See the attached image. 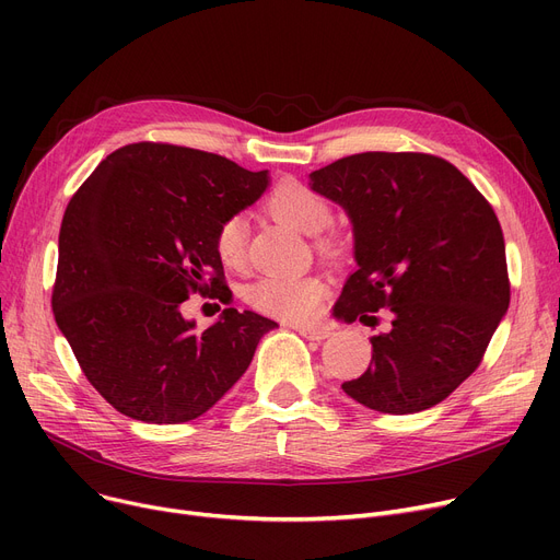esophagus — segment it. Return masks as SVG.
I'll return each instance as SVG.
<instances>
[{"mask_svg":"<svg viewBox=\"0 0 560 560\" xmlns=\"http://www.w3.org/2000/svg\"><path fill=\"white\" fill-rule=\"evenodd\" d=\"M298 329V334L300 336H304L306 340H325V338H329V329L327 327H311V325H298L295 327Z\"/></svg>","mask_w":560,"mask_h":560,"instance_id":"esophagus-1","label":"esophagus"}]
</instances>
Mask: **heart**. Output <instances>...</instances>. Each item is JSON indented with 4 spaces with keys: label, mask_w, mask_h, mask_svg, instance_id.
<instances>
[{
    "label": "heart",
    "mask_w": 560,
    "mask_h": 560,
    "mask_svg": "<svg viewBox=\"0 0 560 560\" xmlns=\"http://www.w3.org/2000/svg\"><path fill=\"white\" fill-rule=\"evenodd\" d=\"M265 209L292 229L315 233L317 249L331 252L336 247L331 233H318L331 222L334 209L329 199L315 188L302 182H283L265 199ZM213 249L224 268H243L247 260V222L243 215L233 213L218 222ZM322 295H325V285L311 275H262L245 288V302L252 308L295 322L313 317Z\"/></svg>",
    "instance_id": "b5f03b06"
}]
</instances>
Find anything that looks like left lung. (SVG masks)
I'll list each match as a JSON object with an SVG mask.
<instances>
[{"label":"left lung","instance_id":"obj_1","mask_svg":"<svg viewBox=\"0 0 560 560\" xmlns=\"http://www.w3.org/2000/svg\"><path fill=\"white\" fill-rule=\"evenodd\" d=\"M354 224L359 270L336 315L388 334L372 336V361L342 390L390 416L420 413L472 374L502 322L511 283L504 233L488 199L450 161L420 152H365L311 174Z\"/></svg>","mask_w":560,"mask_h":560}]
</instances>
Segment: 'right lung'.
<instances>
[{
  "label": "right lung",
  "instance_id": "right-lung-1",
  "mask_svg": "<svg viewBox=\"0 0 560 560\" xmlns=\"http://www.w3.org/2000/svg\"><path fill=\"white\" fill-rule=\"evenodd\" d=\"M268 188V170L167 142L108 154L72 195L51 308L91 386L122 416L179 424L206 413L249 368L277 322L224 308L209 329L190 295L231 302L213 231Z\"/></svg>",
  "mask_w": 560,
  "mask_h": 560
}]
</instances>
